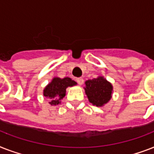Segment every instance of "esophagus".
Returning a JSON list of instances; mask_svg holds the SVG:
<instances>
[{
	"label": "esophagus",
	"mask_w": 154,
	"mask_h": 154,
	"mask_svg": "<svg viewBox=\"0 0 154 154\" xmlns=\"http://www.w3.org/2000/svg\"><path fill=\"white\" fill-rule=\"evenodd\" d=\"M77 82L80 85H82L84 83V80H83L82 77H79V78H77Z\"/></svg>",
	"instance_id": "1"
}]
</instances>
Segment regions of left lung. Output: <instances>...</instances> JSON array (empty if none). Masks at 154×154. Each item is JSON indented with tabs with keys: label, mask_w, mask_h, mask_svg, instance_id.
I'll return each mask as SVG.
<instances>
[{
	"label": "left lung",
	"mask_w": 154,
	"mask_h": 154,
	"mask_svg": "<svg viewBox=\"0 0 154 154\" xmlns=\"http://www.w3.org/2000/svg\"><path fill=\"white\" fill-rule=\"evenodd\" d=\"M85 92L89 101L97 107H102L112 98L113 91L112 85L103 76L87 80L85 82Z\"/></svg>",
	"instance_id": "8db88e82"
}]
</instances>
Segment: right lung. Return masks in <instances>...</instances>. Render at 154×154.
<instances>
[{
  "instance_id": "add662e5",
  "label": "right lung",
  "mask_w": 154,
  "mask_h": 154,
  "mask_svg": "<svg viewBox=\"0 0 154 154\" xmlns=\"http://www.w3.org/2000/svg\"><path fill=\"white\" fill-rule=\"evenodd\" d=\"M77 82L70 77H53L52 81L45 87L43 95L49 99V104L51 105H57L60 104V100L65 96L66 89L68 87L74 86Z\"/></svg>"
}]
</instances>
